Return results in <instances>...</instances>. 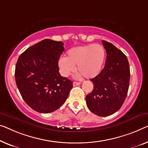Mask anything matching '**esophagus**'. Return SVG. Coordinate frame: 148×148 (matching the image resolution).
<instances>
[{
    "mask_svg": "<svg viewBox=\"0 0 148 148\" xmlns=\"http://www.w3.org/2000/svg\"><path fill=\"white\" fill-rule=\"evenodd\" d=\"M80 84H81L80 82H73L74 86H79Z\"/></svg>",
    "mask_w": 148,
    "mask_h": 148,
    "instance_id": "esophagus-1",
    "label": "esophagus"
}]
</instances>
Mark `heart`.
Returning <instances> with one entry per match:
<instances>
[{
	"label": "heart",
	"instance_id": "obj_1",
	"mask_svg": "<svg viewBox=\"0 0 148 148\" xmlns=\"http://www.w3.org/2000/svg\"><path fill=\"white\" fill-rule=\"evenodd\" d=\"M106 56V52L102 46L90 44L77 46L70 49L66 58H61L58 66L64 76H68L77 70L88 79L98 76L102 70Z\"/></svg>",
	"mask_w": 148,
	"mask_h": 148
}]
</instances>
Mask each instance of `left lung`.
<instances>
[{
    "label": "left lung",
    "mask_w": 148,
    "mask_h": 148,
    "mask_svg": "<svg viewBox=\"0 0 148 148\" xmlns=\"http://www.w3.org/2000/svg\"><path fill=\"white\" fill-rule=\"evenodd\" d=\"M106 51L105 66L91 80L92 92L86 97V104L92 113L108 116L118 111L127 96L130 70L125 55L108 42L102 40Z\"/></svg>",
    "instance_id": "1"
}]
</instances>
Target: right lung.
<instances>
[{
	"instance_id": "right-lung-1",
	"label": "right lung",
	"mask_w": 148,
	"mask_h": 148,
	"mask_svg": "<svg viewBox=\"0 0 148 148\" xmlns=\"http://www.w3.org/2000/svg\"><path fill=\"white\" fill-rule=\"evenodd\" d=\"M63 42L45 39L27 48L18 59L15 80L25 102L35 111L47 114L66 102L72 82L59 73Z\"/></svg>"
}]
</instances>
